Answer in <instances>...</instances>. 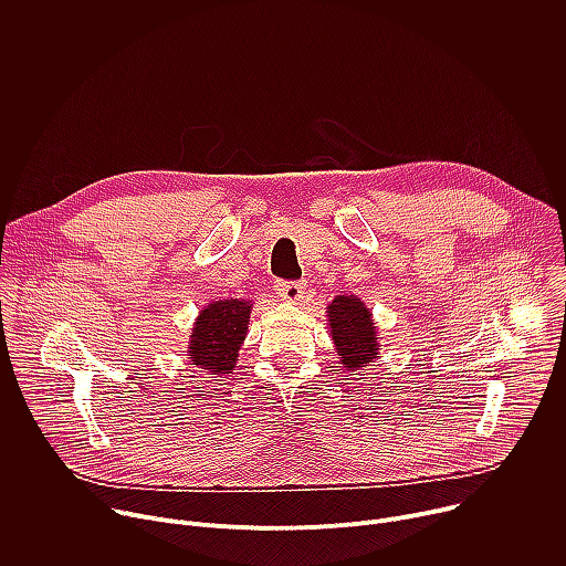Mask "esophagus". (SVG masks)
<instances>
[{
	"mask_svg": "<svg viewBox=\"0 0 566 566\" xmlns=\"http://www.w3.org/2000/svg\"><path fill=\"white\" fill-rule=\"evenodd\" d=\"M304 282H277V293L289 300V302H297L304 297Z\"/></svg>",
	"mask_w": 566,
	"mask_h": 566,
	"instance_id": "obj_1",
	"label": "esophagus"
}]
</instances>
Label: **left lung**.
I'll list each match as a JSON object with an SVG mask.
<instances>
[{"mask_svg": "<svg viewBox=\"0 0 566 566\" xmlns=\"http://www.w3.org/2000/svg\"><path fill=\"white\" fill-rule=\"evenodd\" d=\"M327 319L336 354L347 371L365 369L378 358L380 340L371 308L356 295H336L327 306Z\"/></svg>", "mask_w": 566, "mask_h": 566, "instance_id": "1", "label": "left lung"}]
</instances>
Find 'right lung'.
<instances>
[{
  "mask_svg": "<svg viewBox=\"0 0 566 566\" xmlns=\"http://www.w3.org/2000/svg\"><path fill=\"white\" fill-rule=\"evenodd\" d=\"M253 302L241 297L214 300L195 319L188 358L195 367L223 376L232 374L241 345L247 340Z\"/></svg>",
  "mask_w": 566,
  "mask_h": 566,
  "instance_id": "add662e5",
  "label": "right lung"
}]
</instances>
